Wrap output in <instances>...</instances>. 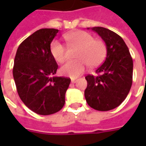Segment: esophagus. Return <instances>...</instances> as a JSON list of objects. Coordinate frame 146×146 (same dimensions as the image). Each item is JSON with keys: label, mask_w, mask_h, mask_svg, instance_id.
<instances>
[{"label": "esophagus", "mask_w": 146, "mask_h": 146, "mask_svg": "<svg viewBox=\"0 0 146 146\" xmlns=\"http://www.w3.org/2000/svg\"><path fill=\"white\" fill-rule=\"evenodd\" d=\"M77 81V79H74V78H73V79H71V82L73 83V84H75V83Z\"/></svg>", "instance_id": "esophagus-1"}]
</instances>
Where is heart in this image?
<instances>
[{
	"instance_id": "b5f03b06",
	"label": "heart",
	"mask_w": 146,
	"mask_h": 146,
	"mask_svg": "<svg viewBox=\"0 0 146 146\" xmlns=\"http://www.w3.org/2000/svg\"><path fill=\"white\" fill-rule=\"evenodd\" d=\"M67 44L78 48L75 60L67 62L61 67L60 72L64 76L75 78L82 74L88 66L95 67L103 62L106 55V45L101 39H95L91 33L84 30H75L64 35ZM51 55L58 62H63L67 58L66 48L62 43L54 40L50 48Z\"/></svg>"
}]
</instances>
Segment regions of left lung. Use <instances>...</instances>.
<instances>
[{
  "label": "left lung",
  "instance_id": "1",
  "mask_svg": "<svg viewBox=\"0 0 146 146\" xmlns=\"http://www.w3.org/2000/svg\"><path fill=\"white\" fill-rule=\"evenodd\" d=\"M92 30L104 40L107 54L96 70L101 75L85 77L88 86L84 96L89 106L98 111H109L119 106L128 95L132 84L133 60L121 36L104 27H92Z\"/></svg>",
  "mask_w": 146,
  "mask_h": 146
}]
</instances>
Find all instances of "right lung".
I'll list each match as a JSON object with an SVG mask.
<instances>
[{
	"label": "right lung",
	"instance_id": "1",
	"mask_svg": "<svg viewBox=\"0 0 146 146\" xmlns=\"http://www.w3.org/2000/svg\"><path fill=\"white\" fill-rule=\"evenodd\" d=\"M58 30L40 29L22 42L16 51L13 77L21 100L40 115L58 112L65 104L70 78L54 76L58 69L51 43Z\"/></svg>",
	"mask_w": 146,
	"mask_h": 146
}]
</instances>
